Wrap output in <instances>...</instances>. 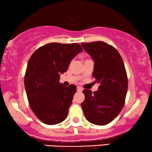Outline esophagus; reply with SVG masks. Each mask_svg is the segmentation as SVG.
I'll use <instances>...</instances> for the list:
<instances>
[{"label":"esophagus","mask_w":152,"mask_h":152,"mask_svg":"<svg viewBox=\"0 0 152 152\" xmlns=\"http://www.w3.org/2000/svg\"><path fill=\"white\" fill-rule=\"evenodd\" d=\"M82 90H83V88H82L81 87L77 86V91H78V92H81Z\"/></svg>","instance_id":"esophagus-1"}]
</instances>
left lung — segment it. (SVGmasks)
<instances>
[{"instance_id": "1", "label": "left lung", "mask_w": 152, "mask_h": 152, "mask_svg": "<svg viewBox=\"0 0 152 152\" xmlns=\"http://www.w3.org/2000/svg\"><path fill=\"white\" fill-rule=\"evenodd\" d=\"M81 45L94 59L92 76L95 82L100 83L94 93L91 90L83 91V114L94 124H108L121 112L125 104L128 78L124 64L118 50L108 43L95 41Z\"/></svg>"}]
</instances>
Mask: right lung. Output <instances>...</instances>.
Segmentation results:
<instances>
[{
    "label": "right lung",
    "mask_w": 152,
    "mask_h": 152,
    "mask_svg": "<svg viewBox=\"0 0 152 152\" xmlns=\"http://www.w3.org/2000/svg\"><path fill=\"white\" fill-rule=\"evenodd\" d=\"M83 48L78 43H50L35 50L28 63L24 84L31 109L46 124L66 119L76 86L60 83V74Z\"/></svg>",
    "instance_id": "add662e5"
}]
</instances>
